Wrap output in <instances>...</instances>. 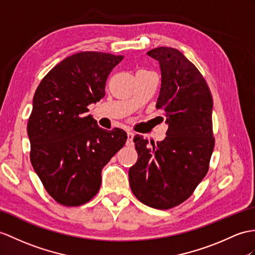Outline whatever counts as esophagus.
I'll use <instances>...</instances> for the list:
<instances>
[{
	"label": "esophagus",
	"mask_w": 255,
	"mask_h": 255,
	"mask_svg": "<svg viewBox=\"0 0 255 255\" xmlns=\"http://www.w3.org/2000/svg\"><path fill=\"white\" fill-rule=\"evenodd\" d=\"M133 137H134V133L133 132H128V140H127V146H133Z\"/></svg>",
	"instance_id": "obj_1"
}]
</instances>
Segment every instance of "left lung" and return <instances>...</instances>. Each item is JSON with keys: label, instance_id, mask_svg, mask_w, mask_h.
Returning <instances> with one entry per match:
<instances>
[{"label": "left lung", "instance_id": "1", "mask_svg": "<svg viewBox=\"0 0 255 255\" xmlns=\"http://www.w3.org/2000/svg\"><path fill=\"white\" fill-rule=\"evenodd\" d=\"M158 60L161 89L157 109L167 124L166 137L154 144L134 136L138 159L128 170L134 196L148 207L166 210L184 202L206 176L214 148L213 99L195 65L175 48L147 52Z\"/></svg>", "mask_w": 255, "mask_h": 255}]
</instances>
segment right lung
<instances>
[{
  "label": "right lung",
  "mask_w": 255,
  "mask_h": 255,
  "mask_svg": "<svg viewBox=\"0 0 255 255\" xmlns=\"http://www.w3.org/2000/svg\"><path fill=\"white\" fill-rule=\"evenodd\" d=\"M121 55L81 52L43 78L28 121L30 160L46 191L64 206L84 204L102 184V170L127 141L121 128H99L88 106L105 96Z\"/></svg>",
  "instance_id": "right-lung-1"
}]
</instances>
